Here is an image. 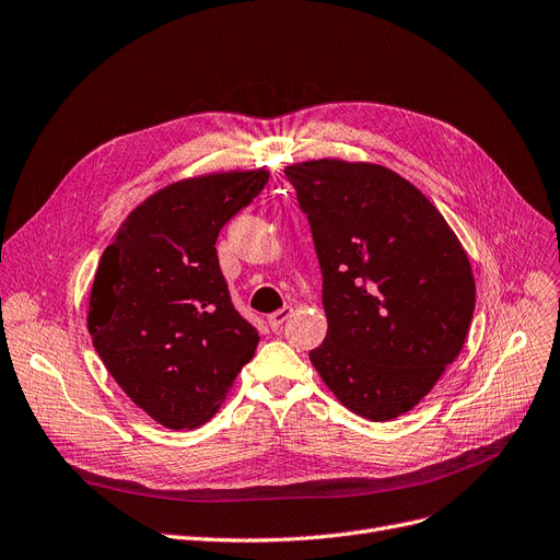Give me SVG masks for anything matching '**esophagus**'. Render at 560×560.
Segmentation results:
<instances>
[{
    "instance_id": "obj_1",
    "label": "esophagus",
    "mask_w": 560,
    "mask_h": 560,
    "mask_svg": "<svg viewBox=\"0 0 560 560\" xmlns=\"http://www.w3.org/2000/svg\"><path fill=\"white\" fill-rule=\"evenodd\" d=\"M290 315H293V308H290V306H283V308H279V311H275V313L267 315V325H270V329H272V331H277V329H281V325L290 318Z\"/></svg>"
}]
</instances>
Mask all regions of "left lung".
Wrapping results in <instances>:
<instances>
[{
	"mask_svg": "<svg viewBox=\"0 0 560 560\" xmlns=\"http://www.w3.org/2000/svg\"><path fill=\"white\" fill-rule=\"evenodd\" d=\"M323 270L327 336L311 363L359 417L409 411L459 354L476 285L459 240L392 168L313 160L283 168Z\"/></svg>",
	"mask_w": 560,
	"mask_h": 560,
	"instance_id": "8db88e82",
	"label": "left lung"
}]
</instances>
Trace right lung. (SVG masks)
<instances>
[{
  "instance_id": "obj_1",
  "label": "right lung",
  "mask_w": 560,
  "mask_h": 560,
  "mask_svg": "<svg viewBox=\"0 0 560 560\" xmlns=\"http://www.w3.org/2000/svg\"><path fill=\"white\" fill-rule=\"evenodd\" d=\"M267 180V172H233L168 185L132 210L101 258L93 348L166 428L206 423L256 352L258 329L233 306L214 242Z\"/></svg>"
}]
</instances>
